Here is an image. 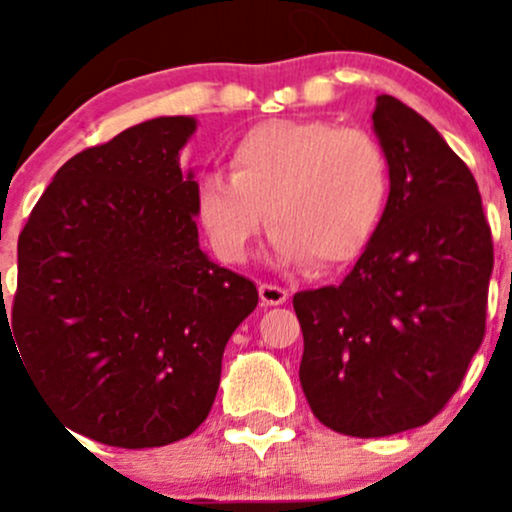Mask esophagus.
<instances>
[{"instance_id": "1", "label": "esophagus", "mask_w": 512, "mask_h": 512, "mask_svg": "<svg viewBox=\"0 0 512 512\" xmlns=\"http://www.w3.org/2000/svg\"><path fill=\"white\" fill-rule=\"evenodd\" d=\"M260 298L264 305H284L289 301V291L274 284H260Z\"/></svg>"}]
</instances>
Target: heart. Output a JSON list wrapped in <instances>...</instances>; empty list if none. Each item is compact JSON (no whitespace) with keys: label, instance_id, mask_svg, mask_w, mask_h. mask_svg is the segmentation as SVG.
<instances>
[{"label":"heart","instance_id":"b5f03b06","mask_svg":"<svg viewBox=\"0 0 512 512\" xmlns=\"http://www.w3.org/2000/svg\"><path fill=\"white\" fill-rule=\"evenodd\" d=\"M228 170L199 175L192 207L211 250L231 264L248 260L269 216L276 262L342 267L368 248L390 197L383 144L327 120L250 127L228 151Z\"/></svg>","mask_w":512,"mask_h":512}]
</instances>
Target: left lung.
I'll return each mask as SVG.
<instances>
[{
    "mask_svg": "<svg viewBox=\"0 0 512 512\" xmlns=\"http://www.w3.org/2000/svg\"><path fill=\"white\" fill-rule=\"evenodd\" d=\"M373 129L390 161L383 221L342 284L293 296L305 399L356 438L419 428L448 404L484 339L493 269L477 180L438 129L392 96Z\"/></svg>",
    "mask_w": 512,
    "mask_h": 512,
    "instance_id": "1",
    "label": "left lung"
}]
</instances>
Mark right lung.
<instances>
[{
    "label": "right lung",
    "instance_id": "1",
    "mask_svg": "<svg viewBox=\"0 0 512 512\" xmlns=\"http://www.w3.org/2000/svg\"><path fill=\"white\" fill-rule=\"evenodd\" d=\"M195 129L156 117L72 156L19 236L11 332L28 375L72 431L113 448H161L207 419L260 298L199 248L197 180L180 170Z\"/></svg>",
    "mask_w": 512,
    "mask_h": 512
}]
</instances>
